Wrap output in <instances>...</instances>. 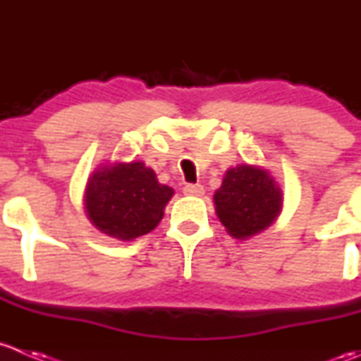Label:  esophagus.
<instances>
[{
	"label": "esophagus",
	"instance_id": "1",
	"mask_svg": "<svg viewBox=\"0 0 361 361\" xmlns=\"http://www.w3.org/2000/svg\"><path fill=\"white\" fill-rule=\"evenodd\" d=\"M182 191H184L185 196H202L205 192V189L200 184H185Z\"/></svg>",
	"mask_w": 361,
	"mask_h": 361
}]
</instances>
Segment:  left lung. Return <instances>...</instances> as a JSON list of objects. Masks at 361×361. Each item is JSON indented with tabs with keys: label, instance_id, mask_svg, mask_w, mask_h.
I'll list each match as a JSON object with an SVG mask.
<instances>
[{
	"label": "left lung",
	"instance_id": "8db88e82",
	"mask_svg": "<svg viewBox=\"0 0 361 361\" xmlns=\"http://www.w3.org/2000/svg\"><path fill=\"white\" fill-rule=\"evenodd\" d=\"M214 203L228 233L245 240L276 221L283 207V191L262 166L238 165L226 172Z\"/></svg>",
	"mask_w": 361,
	"mask_h": 361
}]
</instances>
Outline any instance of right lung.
<instances>
[{"label":"right lung","mask_w":361,"mask_h":361,"mask_svg":"<svg viewBox=\"0 0 361 361\" xmlns=\"http://www.w3.org/2000/svg\"><path fill=\"white\" fill-rule=\"evenodd\" d=\"M172 196L173 189L159 184L145 163H116L92 172L84 205L89 221L102 233L133 240L158 226Z\"/></svg>","instance_id":"obj_1"}]
</instances>
